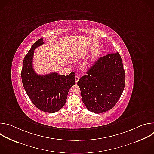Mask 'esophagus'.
Here are the masks:
<instances>
[{"instance_id":"34e87169","label":"esophagus","mask_w":154,"mask_h":154,"mask_svg":"<svg viewBox=\"0 0 154 154\" xmlns=\"http://www.w3.org/2000/svg\"><path fill=\"white\" fill-rule=\"evenodd\" d=\"M79 79H80V77L78 75H75V81L76 83H77V82L79 81Z\"/></svg>"}]
</instances>
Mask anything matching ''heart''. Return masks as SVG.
<instances>
[{
    "instance_id": "b5f03b06",
    "label": "heart",
    "mask_w": 154,
    "mask_h": 154,
    "mask_svg": "<svg viewBox=\"0 0 154 154\" xmlns=\"http://www.w3.org/2000/svg\"><path fill=\"white\" fill-rule=\"evenodd\" d=\"M86 66H87V63H86V62L83 63V67H86Z\"/></svg>"
}]
</instances>
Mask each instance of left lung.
Returning a JSON list of instances; mask_svg holds the SVG:
<instances>
[{"label": "left lung", "mask_w": 154, "mask_h": 154, "mask_svg": "<svg viewBox=\"0 0 154 154\" xmlns=\"http://www.w3.org/2000/svg\"><path fill=\"white\" fill-rule=\"evenodd\" d=\"M125 82L122 59L117 52L99 58L77 85L86 108L99 114L116 105L123 92Z\"/></svg>", "instance_id": "obj_1"}]
</instances>
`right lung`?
Here are the masks:
<instances>
[{"mask_svg":"<svg viewBox=\"0 0 154 154\" xmlns=\"http://www.w3.org/2000/svg\"><path fill=\"white\" fill-rule=\"evenodd\" d=\"M44 44L43 39H39L32 45L24 57L21 77L27 94L35 106L42 112L53 113L65 104L69 90L75 85V74L74 72L66 76L57 72L37 74L32 65L34 50Z\"/></svg>","mask_w":154,"mask_h":154,"instance_id":"add662e5","label":"right lung"}]
</instances>
